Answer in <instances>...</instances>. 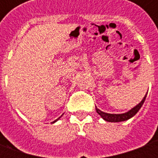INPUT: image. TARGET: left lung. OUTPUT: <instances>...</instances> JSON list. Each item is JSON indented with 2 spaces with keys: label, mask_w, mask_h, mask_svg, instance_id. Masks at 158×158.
Segmentation results:
<instances>
[{
  "label": "left lung",
  "mask_w": 158,
  "mask_h": 158,
  "mask_svg": "<svg viewBox=\"0 0 158 158\" xmlns=\"http://www.w3.org/2000/svg\"><path fill=\"white\" fill-rule=\"evenodd\" d=\"M147 96V93L146 94V96H144V98L142 99V101L138 104L136 105L135 106H134L132 109H130L129 111H128L127 113H119V114H113V113H104L102 111H101L100 109H98L96 106V113L99 114L100 116L102 117L105 121L106 122H111V123H118V122H123V121H126L128 119L131 118L132 117H134L136 113L139 112V110L140 109V107L142 106L143 103L146 100V97Z\"/></svg>",
  "instance_id": "obj_1"
}]
</instances>
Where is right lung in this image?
I'll list each match as a JSON object with an SVG mask.
<instances>
[{"instance_id": "add662e5", "label": "right lung", "mask_w": 158, "mask_h": 158, "mask_svg": "<svg viewBox=\"0 0 158 158\" xmlns=\"http://www.w3.org/2000/svg\"><path fill=\"white\" fill-rule=\"evenodd\" d=\"M63 114H64V113H63ZM63 114H62V115H63ZM62 116H60V117H59V118H57V119H56L55 121H53V122H52V123H54L56 122V121H57V120H58V119L61 118V117H62Z\"/></svg>"}]
</instances>
